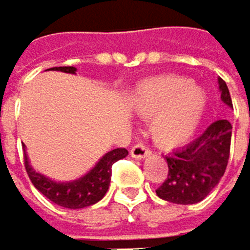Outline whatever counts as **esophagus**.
Here are the masks:
<instances>
[{"mask_svg": "<svg viewBox=\"0 0 250 250\" xmlns=\"http://www.w3.org/2000/svg\"><path fill=\"white\" fill-rule=\"evenodd\" d=\"M130 155L136 159H143L146 156L150 155V148L146 147L144 144H135L132 148H130Z\"/></svg>", "mask_w": 250, "mask_h": 250, "instance_id": "esophagus-1", "label": "esophagus"}]
</instances>
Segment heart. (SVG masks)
Segmentation results:
<instances>
[{
    "mask_svg": "<svg viewBox=\"0 0 250 250\" xmlns=\"http://www.w3.org/2000/svg\"><path fill=\"white\" fill-rule=\"evenodd\" d=\"M208 95L181 76H159L143 82L133 95L135 110L150 118V133L164 147H176L194 135L205 114Z\"/></svg>",
    "mask_w": 250,
    "mask_h": 250,
    "instance_id": "b5f03b06",
    "label": "heart"
}]
</instances>
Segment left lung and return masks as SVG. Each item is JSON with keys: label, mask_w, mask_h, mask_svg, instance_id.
<instances>
[{"label": "left lung", "mask_w": 250, "mask_h": 250, "mask_svg": "<svg viewBox=\"0 0 250 250\" xmlns=\"http://www.w3.org/2000/svg\"><path fill=\"white\" fill-rule=\"evenodd\" d=\"M219 88L222 102L232 107L226 82L220 77ZM231 123L228 120H217L194 141L167 155L168 174L156 189L158 197L179 205H191L205 199L225 174L231 148Z\"/></svg>", "instance_id": "left-lung-1"}]
</instances>
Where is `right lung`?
<instances>
[{
    "label": "right lung",
    "instance_id": "right-lung-1",
    "mask_svg": "<svg viewBox=\"0 0 250 250\" xmlns=\"http://www.w3.org/2000/svg\"><path fill=\"white\" fill-rule=\"evenodd\" d=\"M54 71H62V73L76 74L74 66H56ZM126 148H114L107 152L100 161H98L94 168H91L86 174L79 177L71 182H56L50 177L38 173L30 166L27 153L25 158V170L30 177L31 184L35 185L39 191L50 199L53 203L69 209H80L91 207L94 203L100 202L110 185V176H112V166L127 156Z\"/></svg>",
    "mask_w": 250,
    "mask_h": 250
}]
</instances>
